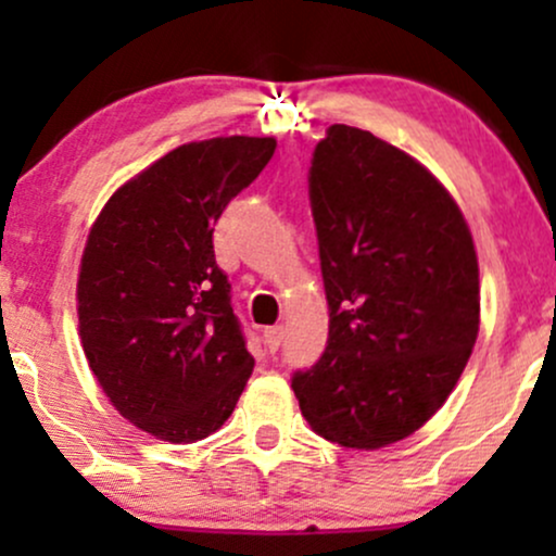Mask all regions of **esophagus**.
Returning <instances> with one entry per match:
<instances>
[{"label":"esophagus","mask_w":556,"mask_h":556,"mask_svg":"<svg viewBox=\"0 0 556 556\" xmlns=\"http://www.w3.org/2000/svg\"><path fill=\"white\" fill-rule=\"evenodd\" d=\"M282 340H285V327H266L264 329V344L269 353H277Z\"/></svg>","instance_id":"obj_1"}]
</instances>
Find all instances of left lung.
<instances>
[{"instance_id":"left-lung-1","label":"left lung","mask_w":556,"mask_h":556,"mask_svg":"<svg viewBox=\"0 0 556 556\" xmlns=\"http://www.w3.org/2000/svg\"><path fill=\"white\" fill-rule=\"evenodd\" d=\"M308 195L329 340L292 389L318 437L379 450L418 431L470 358L473 238L424 164L361 127L331 125L318 140Z\"/></svg>"}]
</instances>
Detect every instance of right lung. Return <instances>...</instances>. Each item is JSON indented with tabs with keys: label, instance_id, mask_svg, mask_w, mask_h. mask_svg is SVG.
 <instances>
[{
	"label": "right lung",
	"instance_id": "right-lung-1",
	"mask_svg": "<svg viewBox=\"0 0 556 556\" xmlns=\"http://www.w3.org/2000/svg\"><path fill=\"white\" fill-rule=\"evenodd\" d=\"M274 149L248 136L185 143L125 182L88 235L83 353L119 416L164 442L214 433L253 371L212 235Z\"/></svg>",
	"mask_w": 556,
	"mask_h": 556
}]
</instances>
